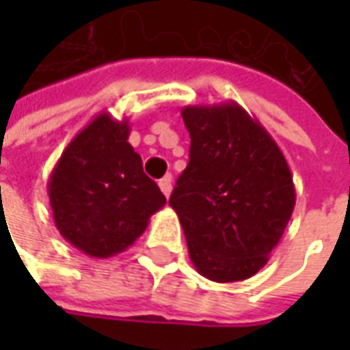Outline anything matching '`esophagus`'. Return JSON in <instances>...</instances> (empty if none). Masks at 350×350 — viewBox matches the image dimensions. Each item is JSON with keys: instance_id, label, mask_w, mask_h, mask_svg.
Listing matches in <instances>:
<instances>
[{"instance_id": "34e87169", "label": "esophagus", "mask_w": 350, "mask_h": 350, "mask_svg": "<svg viewBox=\"0 0 350 350\" xmlns=\"http://www.w3.org/2000/svg\"><path fill=\"white\" fill-rule=\"evenodd\" d=\"M159 189H161V193L169 198V195H171V175H165V177L159 181Z\"/></svg>"}]
</instances>
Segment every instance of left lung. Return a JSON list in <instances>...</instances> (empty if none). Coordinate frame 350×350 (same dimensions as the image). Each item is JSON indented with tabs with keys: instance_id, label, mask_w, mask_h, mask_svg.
Returning <instances> with one entry per match:
<instances>
[{
	"instance_id": "obj_1",
	"label": "left lung",
	"mask_w": 350,
	"mask_h": 350,
	"mask_svg": "<svg viewBox=\"0 0 350 350\" xmlns=\"http://www.w3.org/2000/svg\"><path fill=\"white\" fill-rule=\"evenodd\" d=\"M189 165L169 198L189 257L214 282L257 275L278 245L296 204L286 157L235 101L189 105Z\"/></svg>"
}]
</instances>
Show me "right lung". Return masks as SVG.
I'll use <instances>...</instances> for the list:
<instances>
[{
  "label": "right lung",
  "mask_w": 350,
  "mask_h": 350,
  "mask_svg": "<svg viewBox=\"0 0 350 350\" xmlns=\"http://www.w3.org/2000/svg\"><path fill=\"white\" fill-rule=\"evenodd\" d=\"M128 136V118L103 111L75 134L48 179L58 232L95 259L126 251L167 202Z\"/></svg>",
  "instance_id": "obj_1"
}]
</instances>
